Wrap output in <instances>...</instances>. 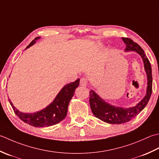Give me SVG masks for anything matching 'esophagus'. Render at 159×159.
<instances>
[{
  "label": "esophagus",
  "instance_id": "esophagus-1",
  "mask_svg": "<svg viewBox=\"0 0 159 159\" xmlns=\"http://www.w3.org/2000/svg\"><path fill=\"white\" fill-rule=\"evenodd\" d=\"M80 84L82 86H86L87 84H88V80H87L86 78L82 77V78H81V80H80Z\"/></svg>",
  "mask_w": 159,
  "mask_h": 159
}]
</instances>
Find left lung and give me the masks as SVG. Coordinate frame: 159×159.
<instances>
[{"label": "left lung", "instance_id": "1", "mask_svg": "<svg viewBox=\"0 0 159 159\" xmlns=\"http://www.w3.org/2000/svg\"><path fill=\"white\" fill-rule=\"evenodd\" d=\"M122 40L126 44L125 51H135L140 55L143 60L145 70L148 76L147 94L137 106L129 108H123L108 104L100 98L94 90H90L89 102L93 115L102 121L112 124H124L137 116L146 106L152 92L151 64L148 57L145 56L143 48L130 38H122Z\"/></svg>", "mask_w": 159, "mask_h": 159}]
</instances>
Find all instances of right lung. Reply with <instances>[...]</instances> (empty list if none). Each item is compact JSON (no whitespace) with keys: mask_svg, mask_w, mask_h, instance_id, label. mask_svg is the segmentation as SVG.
<instances>
[{"mask_svg":"<svg viewBox=\"0 0 159 159\" xmlns=\"http://www.w3.org/2000/svg\"><path fill=\"white\" fill-rule=\"evenodd\" d=\"M39 38L40 37L35 38L26 48L33 45L35 40ZM79 84L80 79H77L74 82L66 84L60 90L56 99L49 106L42 110L41 111L34 114L21 112L13 106L11 101L9 99V103L15 114L26 124L33 125L34 127H48L58 124L66 117L70 100L74 95L75 90Z\"/></svg>","mask_w":159,"mask_h":159,"instance_id":"right-lung-1","label":"right lung"}]
</instances>
